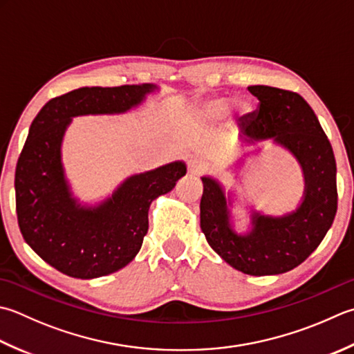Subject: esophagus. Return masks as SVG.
Returning <instances> with one entry per match:
<instances>
[{
	"label": "esophagus",
	"mask_w": 354,
	"mask_h": 354,
	"mask_svg": "<svg viewBox=\"0 0 354 354\" xmlns=\"http://www.w3.org/2000/svg\"><path fill=\"white\" fill-rule=\"evenodd\" d=\"M189 170L192 175H199V173L209 170V162H207L203 158L195 156V158L189 159Z\"/></svg>",
	"instance_id": "esophagus-1"
}]
</instances>
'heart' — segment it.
I'll return each instance as SVG.
<instances>
[{
    "label": "heart",
    "mask_w": 354,
    "mask_h": 354,
    "mask_svg": "<svg viewBox=\"0 0 354 354\" xmlns=\"http://www.w3.org/2000/svg\"><path fill=\"white\" fill-rule=\"evenodd\" d=\"M230 106V100L224 98V96H219V98H210L203 102H198L193 113H195L201 120H218V118L225 113V110ZM234 109L238 110L239 113H245L248 109V104L244 101H236L234 102Z\"/></svg>",
    "instance_id": "heart-1"
}]
</instances>
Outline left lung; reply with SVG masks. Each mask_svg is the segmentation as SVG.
Returning a JSON list of instances; mask_svg holds the SVG:
<instances>
[{
	"label": "left lung",
	"mask_w": 354,
	"mask_h": 354,
	"mask_svg": "<svg viewBox=\"0 0 354 354\" xmlns=\"http://www.w3.org/2000/svg\"><path fill=\"white\" fill-rule=\"evenodd\" d=\"M259 110L245 115L239 141L256 145L273 141L292 155L302 170L304 193L295 210L272 216L252 209L250 225L236 232L232 216L233 192L218 179L203 176L201 230L228 266L252 276L281 274L302 264L321 244L337 210L336 161L317 116L301 95L250 86Z\"/></svg>",
	"instance_id": "obj_1"
}]
</instances>
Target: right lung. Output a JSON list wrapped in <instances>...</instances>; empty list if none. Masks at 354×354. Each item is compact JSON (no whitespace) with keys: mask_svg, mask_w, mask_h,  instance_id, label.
<instances>
[{"mask_svg":"<svg viewBox=\"0 0 354 354\" xmlns=\"http://www.w3.org/2000/svg\"><path fill=\"white\" fill-rule=\"evenodd\" d=\"M156 90L81 87L46 102L32 121L15 171L18 224L32 250L58 272L93 279L130 264L147 234L151 201L187 173L184 161L135 173L93 205L73 195L66 176L62 141L73 118L127 113Z\"/></svg>","mask_w":354,"mask_h":354,"instance_id":"right-lung-1","label":"right lung"}]
</instances>
